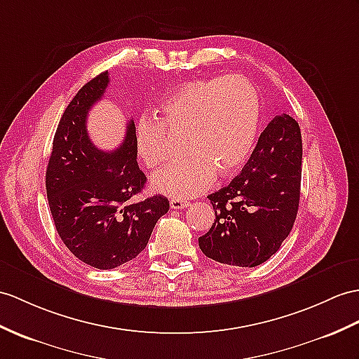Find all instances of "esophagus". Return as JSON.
<instances>
[{
  "instance_id": "obj_1",
  "label": "esophagus",
  "mask_w": 359,
  "mask_h": 359,
  "mask_svg": "<svg viewBox=\"0 0 359 359\" xmlns=\"http://www.w3.org/2000/svg\"><path fill=\"white\" fill-rule=\"evenodd\" d=\"M169 204H170V208H173V210L187 208L190 205V203H189L187 199H181V198H172Z\"/></svg>"
}]
</instances>
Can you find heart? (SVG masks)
I'll use <instances>...</instances> for the list:
<instances>
[{"label":"heart","mask_w":359,"mask_h":359,"mask_svg":"<svg viewBox=\"0 0 359 359\" xmlns=\"http://www.w3.org/2000/svg\"><path fill=\"white\" fill-rule=\"evenodd\" d=\"M260 123V99L242 76L189 82L163 103L158 120H143L137 149L147 168L169 158V135H184L187 154L156 172L151 186L175 198L195 196L212 186L216 173L233 177L250 158Z\"/></svg>","instance_id":"obj_1"}]
</instances>
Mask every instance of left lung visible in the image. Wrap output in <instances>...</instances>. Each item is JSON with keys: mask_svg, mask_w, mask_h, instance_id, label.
Instances as JSON below:
<instances>
[{"mask_svg": "<svg viewBox=\"0 0 359 359\" xmlns=\"http://www.w3.org/2000/svg\"><path fill=\"white\" fill-rule=\"evenodd\" d=\"M302 155L299 123L287 114L276 116L242 172L208 195L216 219L198 239L207 257L252 268L276 255L299 212Z\"/></svg>", "mask_w": 359, "mask_h": 359, "instance_id": "obj_1", "label": "left lung"}]
</instances>
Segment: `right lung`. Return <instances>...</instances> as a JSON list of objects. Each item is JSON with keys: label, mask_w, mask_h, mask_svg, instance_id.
<instances>
[{"label": "right lung", "mask_w": 359, "mask_h": 359, "mask_svg": "<svg viewBox=\"0 0 359 359\" xmlns=\"http://www.w3.org/2000/svg\"><path fill=\"white\" fill-rule=\"evenodd\" d=\"M109 83L108 72L94 77L69 102L56 129L46 173L51 216L59 238L83 264L112 269L135 259L156 221L169 212L161 195L129 203L146 184L137 164L134 120L116 151H102L86 130V117Z\"/></svg>", "instance_id": "right-lung-1"}]
</instances>
